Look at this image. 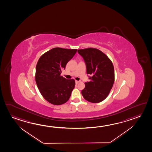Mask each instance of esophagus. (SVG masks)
Here are the masks:
<instances>
[{"label": "esophagus", "instance_id": "esophagus-1", "mask_svg": "<svg viewBox=\"0 0 152 152\" xmlns=\"http://www.w3.org/2000/svg\"><path fill=\"white\" fill-rule=\"evenodd\" d=\"M80 81H77V80H75V83L77 84V83H80Z\"/></svg>", "mask_w": 152, "mask_h": 152}]
</instances>
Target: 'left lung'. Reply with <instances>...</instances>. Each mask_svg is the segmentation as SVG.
<instances>
[{
  "label": "left lung",
  "instance_id": "8db88e82",
  "mask_svg": "<svg viewBox=\"0 0 152 152\" xmlns=\"http://www.w3.org/2000/svg\"><path fill=\"white\" fill-rule=\"evenodd\" d=\"M77 52L85 61L87 73L91 75L90 81L85 83L81 91L83 97L91 103L101 102L107 97L113 86V63L106 55L96 48L78 49Z\"/></svg>",
  "mask_w": 152,
  "mask_h": 152
}]
</instances>
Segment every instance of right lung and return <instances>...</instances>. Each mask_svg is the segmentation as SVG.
<instances>
[{
  "mask_svg": "<svg viewBox=\"0 0 152 152\" xmlns=\"http://www.w3.org/2000/svg\"><path fill=\"white\" fill-rule=\"evenodd\" d=\"M77 49L54 48L42 54L37 62L35 79L40 93L55 105L67 102L75 85L74 79H66L62 69L74 56Z\"/></svg>",
  "mask_w": 152,
  "mask_h": 152,
  "instance_id": "add662e5",
  "label": "right lung"
}]
</instances>
